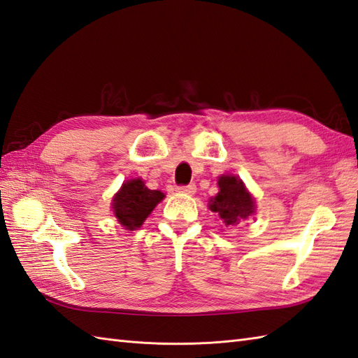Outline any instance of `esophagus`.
Returning <instances> with one entry per match:
<instances>
[{
  "mask_svg": "<svg viewBox=\"0 0 358 358\" xmlns=\"http://www.w3.org/2000/svg\"><path fill=\"white\" fill-rule=\"evenodd\" d=\"M177 190L180 194H189V195H194L196 192V186L194 185V182H190V185H186V186H178Z\"/></svg>",
  "mask_w": 358,
  "mask_h": 358,
  "instance_id": "obj_1",
  "label": "esophagus"
}]
</instances>
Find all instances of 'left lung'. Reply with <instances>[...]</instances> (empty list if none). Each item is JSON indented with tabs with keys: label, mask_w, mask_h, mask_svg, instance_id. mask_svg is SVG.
I'll list each match as a JSON object with an SVG mask.
<instances>
[{
	"label": "left lung",
	"mask_w": 358,
	"mask_h": 358,
	"mask_svg": "<svg viewBox=\"0 0 358 358\" xmlns=\"http://www.w3.org/2000/svg\"><path fill=\"white\" fill-rule=\"evenodd\" d=\"M220 192L210 199V210L217 212L224 220L226 226H238V224L250 217L255 212V201L247 192L243 181L236 177L224 176L218 180Z\"/></svg>",
	"instance_id": "left-lung-1"
}]
</instances>
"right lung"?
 Wrapping results in <instances>:
<instances>
[{
	"label": "right lung",
	"instance_id": "add662e5",
	"mask_svg": "<svg viewBox=\"0 0 358 358\" xmlns=\"http://www.w3.org/2000/svg\"><path fill=\"white\" fill-rule=\"evenodd\" d=\"M163 198V192L148 189L140 178L127 181L113 199L114 215L123 227L134 230L143 224Z\"/></svg>",
	"mask_w": 358,
	"mask_h": 358
}]
</instances>
